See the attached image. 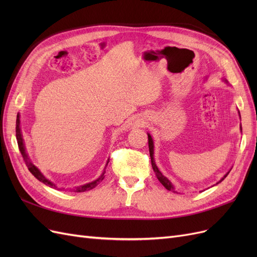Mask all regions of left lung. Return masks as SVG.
<instances>
[{
  "label": "left lung",
  "instance_id": "obj_1",
  "mask_svg": "<svg viewBox=\"0 0 257 257\" xmlns=\"http://www.w3.org/2000/svg\"><path fill=\"white\" fill-rule=\"evenodd\" d=\"M227 82V81H226ZM238 113H239V116H240V112L238 111ZM240 131L242 132V127H241V125H240ZM148 144H149V152H150V158H151V164H152V168H153V170H154V173H155V175H157V178L159 179V181L165 186V188L168 190V191H173V192H176L175 191V186H174V184L170 182L168 179L163 175L161 172H160V169L158 168V166H157V164H155V161H154V144H153V139H152V137H151V135L150 134H148ZM230 172V170H229ZM229 172L228 173H226L224 175V177L221 179L220 181H217L216 182V184H219L220 182H222L225 178L227 177V175L229 174Z\"/></svg>",
  "mask_w": 257,
  "mask_h": 257
}]
</instances>
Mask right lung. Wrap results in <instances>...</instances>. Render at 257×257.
<instances>
[{"label":"right lung","instance_id":"right-lung-1","mask_svg":"<svg viewBox=\"0 0 257 257\" xmlns=\"http://www.w3.org/2000/svg\"><path fill=\"white\" fill-rule=\"evenodd\" d=\"M16 138H17V143H18L19 150H20V152H21V154H22V158H23V160H25L26 165H27V167L29 168L31 174H32V175L37 179V180H40V181L43 182L44 184L50 186V188H52V189H57V185L54 184L53 182H51V181L49 180V179L46 178V177L42 174L41 170L38 169V168L33 164L32 161H31L30 158H29V155H28V153H27V149H26L25 141H23L22 133H21V127H20V113L17 114V120H16ZM108 163H109V159H108V161H107V163H106V166L108 165ZM105 168H106V167H105ZM105 173H106V172H105V169H104V172L102 173V175H100L97 179H95L94 181L89 182V183H85V184L80 185V186H75V189H73L74 192L81 193V192L90 191V190H92V189H94L95 186H96L99 182L103 181V179L105 178ZM63 190H64V189H63Z\"/></svg>","mask_w":257,"mask_h":257}]
</instances>
